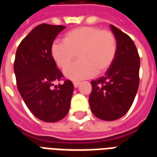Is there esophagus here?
I'll use <instances>...</instances> for the list:
<instances>
[{
    "mask_svg": "<svg viewBox=\"0 0 157 157\" xmlns=\"http://www.w3.org/2000/svg\"><path fill=\"white\" fill-rule=\"evenodd\" d=\"M73 84H74V86H75V87H77V86L80 85V82H73Z\"/></svg>",
    "mask_w": 157,
    "mask_h": 157,
    "instance_id": "1",
    "label": "esophagus"
}]
</instances>
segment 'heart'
<instances>
[{
    "mask_svg": "<svg viewBox=\"0 0 157 157\" xmlns=\"http://www.w3.org/2000/svg\"><path fill=\"white\" fill-rule=\"evenodd\" d=\"M118 51L113 33L98 27L83 26L65 33L63 41L51 45V55L59 67L67 68L78 54L79 60L66 69L72 80L88 78L106 71L112 65Z\"/></svg>",
    "mask_w": 157,
    "mask_h": 157,
    "instance_id": "heart-1",
    "label": "heart"
}]
</instances>
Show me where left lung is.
I'll return each mask as SVG.
<instances>
[{
  "mask_svg": "<svg viewBox=\"0 0 157 157\" xmlns=\"http://www.w3.org/2000/svg\"><path fill=\"white\" fill-rule=\"evenodd\" d=\"M118 42V51L105 75L91 82V110L97 118L113 121L128 112L140 83V56L131 38L110 25Z\"/></svg>",
  "mask_w": 157,
  "mask_h": 157,
  "instance_id": "8db88e82",
  "label": "left lung"
}]
</instances>
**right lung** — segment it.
I'll use <instances>...</instances> for the list:
<instances>
[{
    "label": "right lung",
    "instance_id": "right-lung-1",
    "mask_svg": "<svg viewBox=\"0 0 157 157\" xmlns=\"http://www.w3.org/2000/svg\"><path fill=\"white\" fill-rule=\"evenodd\" d=\"M65 26L42 23L22 39L16 52L14 72L17 86L27 107L36 118L57 122L68 113L74 86L63 80L51 55L53 42Z\"/></svg>",
    "mask_w": 157,
    "mask_h": 157
}]
</instances>
